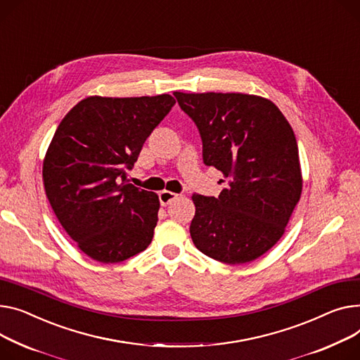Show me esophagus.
Returning a JSON list of instances; mask_svg holds the SVG:
<instances>
[{
    "mask_svg": "<svg viewBox=\"0 0 360 360\" xmlns=\"http://www.w3.org/2000/svg\"><path fill=\"white\" fill-rule=\"evenodd\" d=\"M176 197L178 195L175 193H171V191H160V193H159V201L163 207L169 205L174 200H176Z\"/></svg>",
    "mask_w": 360,
    "mask_h": 360,
    "instance_id": "esophagus-1",
    "label": "esophagus"
}]
</instances>
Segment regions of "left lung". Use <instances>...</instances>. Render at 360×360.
I'll list each match as a JSON object with an SVG mask.
<instances>
[{
	"mask_svg": "<svg viewBox=\"0 0 360 360\" xmlns=\"http://www.w3.org/2000/svg\"><path fill=\"white\" fill-rule=\"evenodd\" d=\"M174 95L198 127L204 163L229 178L217 198L193 195V242L229 265L252 262L282 237L301 197L292 127L272 101L257 95Z\"/></svg>",
	"mask_w": 360,
	"mask_h": 360,
	"instance_id": "8db88e82",
	"label": "left lung"
}]
</instances>
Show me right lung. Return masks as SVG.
<instances>
[{"instance_id": "right-lung-1", "label": "right lung", "mask_w": 360, "mask_h": 360, "mask_svg": "<svg viewBox=\"0 0 360 360\" xmlns=\"http://www.w3.org/2000/svg\"><path fill=\"white\" fill-rule=\"evenodd\" d=\"M175 98L88 97L58 126L43 162V184L56 217L78 248L103 263L145 250L159 197L127 181L143 143Z\"/></svg>"}]
</instances>
